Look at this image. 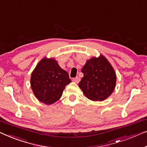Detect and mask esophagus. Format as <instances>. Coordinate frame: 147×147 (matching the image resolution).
Returning a JSON list of instances; mask_svg holds the SVG:
<instances>
[{
  "label": "esophagus",
  "mask_w": 147,
  "mask_h": 147,
  "mask_svg": "<svg viewBox=\"0 0 147 147\" xmlns=\"http://www.w3.org/2000/svg\"><path fill=\"white\" fill-rule=\"evenodd\" d=\"M80 80V78L78 77V76H76V77L73 78V81H74V82H76V83H78V82H79Z\"/></svg>",
  "instance_id": "esophagus-1"
}]
</instances>
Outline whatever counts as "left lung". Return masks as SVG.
Instances as JSON below:
<instances>
[{"instance_id":"1","label":"left lung","mask_w":147,"mask_h":147,"mask_svg":"<svg viewBox=\"0 0 147 147\" xmlns=\"http://www.w3.org/2000/svg\"><path fill=\"white\" fill-rule=\"evenodd\" d=\"M81 72L84 76L78 86L88 98L102 101L112 94L117 77L112 66L103 56L88 60Z\"/></svg>"}]
</instances>
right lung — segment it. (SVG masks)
<instances>
[{
    "label": "right lung",
    "mask_w": 147,
    "mask_h": 147,
    "mask_svg": "<svg viewBox=\"0 0 147 147\" xmlns=\"http://www.w3.org/2000/svg\"><path fill=\"white\" fill-rule=\"evenodd\" d=\"M71 82L69 74L57 61L44 58L32 72L30 85L38 100L51 105L61 98L65 86Z\"/></svg>",
    "instance_id": "right-lung-1"
}]
</instances>
